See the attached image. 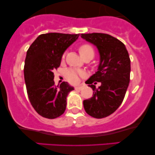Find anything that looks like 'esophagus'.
I'll use <instances>...</instances> for the list:
<instances>
[{"label": "esophagus", "instance_id": "esophagus-1", "mask_svg": "<svg viewBox=\"0 0 155 155\" xmlns=\"http://www.w3.org/2000/svg\"><path fill=\"white\" fill-rule=\"evenodd\" d=\"M82 89V86L81 85H79V86L75 87V90H81Z\"/></svg>", "mask_w": 155, "mask_h": 155}]
</instances>
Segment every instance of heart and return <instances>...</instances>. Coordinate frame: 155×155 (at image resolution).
Wrapping results in <instances>:
<instances>
[{
    "label": "heart",
    "instance_id": "1",
    "mask_svg": "<svg viewBox=\"0 0 155 155\" xmlns=\"http://www.w3.org/2000/svg\"><path fill=\"white\" fill-rule=\"evenodd\" d=\"M79 52L81 57L85 56L88 54H92L94 55V50L91 46L88 44H84L79 47ZM83 72L81 71H77L75 69H69L66 72L67 79L72 83H76L78 81L79 76H83Z\"/></svg>",
    "mask_w": 155,
    "mask_h": 155
}]
</instances>
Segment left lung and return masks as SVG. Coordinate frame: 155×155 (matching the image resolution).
Wrapping results in <instances>:
<instances>
[{
	"instance_id": "obj_1",
	"label": "left lung",
	"mask_w": 155,
	"mask_h": 155,
	"mask_svg": "<svg viewBox=\"0 0 155 155\" xmlns=\"http://www.w3.org/2000/svg\"><path fill=\"white\" fill-rule=\"evenodd\" d=\"M81 37L97 47L100 61L95 74L86 82L92 88L91 98L83 101L89 115L97 119L113 114L123 101L130 82V60L124 44L106 33H87ZM95 81L101 85L96 89Z\"/></svg>"
}]
</instances>
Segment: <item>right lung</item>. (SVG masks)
Returning a JSON list of instances; mask_svg holds the SVG:
<instances>
[{"label":"right lung","instance_id":"add662e5","mask_svg":"<svg viewBox=\"0 0 155 155\" xmlns=\"http://www.w3.org/2000/svg\"><path fill=\"white\" fill-rule=\"evenodd\" d=\"M79 34L49 33L38 35L27 51L24 76L31 105L45 118L61 116L66 108L67 96L74 90L66 81L55 86L54 71L60 65L65 51Z\"/></svg>","mask_w":155,"mask_h":155}]
</instances>
